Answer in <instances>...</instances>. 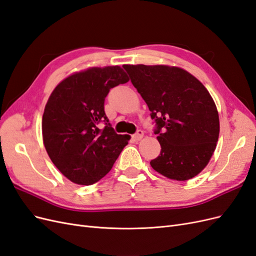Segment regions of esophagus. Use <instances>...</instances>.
Masks as SVG:
<instances>
[{
	"label": "esophagus",
	"mask_w": 256,
	"mask_h": 256,
	"mask_svg": "<svg viewBox=\"0 0 256 256\" xmlns=\"http://www.w3.org/2000/svg\"><path fill=\"white\" fill-rule=\"evenodd\" d=\"M143 136H144L143 131L142 130H138V132L132 136V138H134L136 142H138V141H140Z\"/></svg>",
	"instance_id": "obj_1"
}]
</instances>
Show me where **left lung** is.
I'll return each instance as SVG.
<instances>
[{
    "mask_svg": "<svg viewBox=\"0 0 256 256\" xmlns=\"http://www.w3.org/2000/svg\"><path fill=\"white\" fill-rule=\"evenodd\" d=\"M152 112L160 154L152 168L174 180L203 171L219 138V114L207 88L184 69L168 65H124Z\"/></svg>",
    "mask_w": 256,
    "mask_h": 256,
    "instance_id": "8db88e82",
    "label": "left lung"
}]
</instances>
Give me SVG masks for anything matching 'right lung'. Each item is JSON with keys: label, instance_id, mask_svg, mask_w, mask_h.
<instances>
[{"label": "right lung", "instance_id": "1", "mask_svg": "<svg viewBox=\"0 0 256 256\" xmlns=\"http://www.w3.org/2000/svg\"><path fill=\"white\" fill-rule=\"evenodd\" d=\"M129 78L120 66L74 72L53 90L42 115V141L51 161L69 180L88 186L110 172L130 136L118 134L104 113V98ZM102 120L106 127L98 125Z\"/></svg>", "mask_w": 256, "mask_h": 256}]
</instances>
